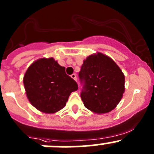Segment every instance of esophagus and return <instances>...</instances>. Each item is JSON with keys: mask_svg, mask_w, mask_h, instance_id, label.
I'll list each match as a JSON object with an SVG mask.
<instances>
[{"mask_svg": "<svg viewBox=\"0 0 154 154\" xmlns=\"http://www.w3.org/2000/svg\"><path fill=\"white\" fill-rule=\"evenodd\" d=\"M71 78L74 79V80H75V81H77V76H76L75 74H73L71 76Z\"/></svg>", "mask_w": 154, "mask_h": 154, "instance_id": "1", "label": "esophagus"}]
</instances>
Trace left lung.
<instances>
[{
	"mask_svg": "<svg viewBox=\"0 0 154 154\" xmlns=\"http://www.w3.org/2000/svg\"><path fill=\"white\" fill-rule=\"evenodd\" d=\"M84 81L81 99L93 113H106L120 103L125 92V76L109 56L97 53L88 56L79 73Z\"/></svg>",
	"mask_w": 154,
	"mask_h": 154,
	"instance_id": "obj_1",
	"label": "left lung"
}]
</instances>
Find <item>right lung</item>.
Here are the masks:
<instances>
[{
	"label": "right lung",
	"instance_id": "right-lung-1",
	"mask_svg": "<svg viewBox=\"0 0 154 154\" xmlns=\"http://www.w3.org/2000/svg\"><path fill=\"white\" fill-rule=\"evenodd\" d=\"M23 83L30 103L45 113H56L65 107L71 92L78 89L65 67L52 57L33 62L24 75Z\"/></svg>",
	"mask_w": 154,
	"mask_h": 154
}]
</instances>
